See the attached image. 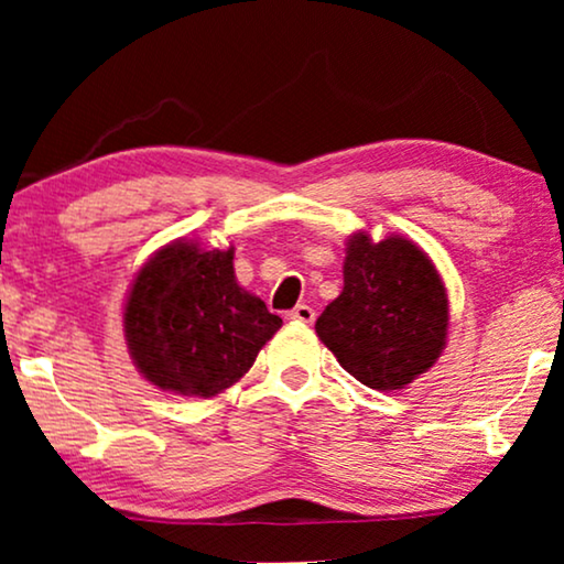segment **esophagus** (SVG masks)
<instances>
[{"label": "esophagus", "mask_w": 564, "mask_h": 564, "mask_svg": "<svg viewBox=\"0 0 564 564\" xmlns=\"http://www.w3.org/2000/svg\"><path fill=\"white\" fill-rule=\"evenodd\" d=\"M288 318L290 321H297V323H307V326H311V323L315 321V311H313L311 305H295L288 313Z\"/></svg>", "instance_id": "1"}]
</instances>
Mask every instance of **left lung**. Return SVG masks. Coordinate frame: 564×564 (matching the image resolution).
<instances>
[{
    "label": "left lung",
    "mask_w": 564,
    "mask_h": 564,
    "mask_svg": "<svg viewBox=\"0 0 564 564\" xmlns=\"http://www.w3.org/2000/svg\"><path fill=\"white\" fill-rule=\"evenodd\" d=\"M446 328L449 300L419 246L400 236L349 238L341 295L315 321V334L346 372L372 390H403L434 367Z\"/></svg>",
    "instance_id": "8db88e82"
}]
</instances>
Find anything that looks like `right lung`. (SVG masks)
I'll return each instance as SVG.
<instances>
[{
  "label": "right lung",
  "mask_w": 564,
  "mask_h": 564,
  "mask_svg": "<svg viewBox=\"0 0 564 564\" xmlns=\"http://www.w3.org/2000/svg\"><path fill=\"white\" fill-rule=\"evenodd\" d=\"M126 341L161 390L213 398L249 372L282 326L234 274V249L174 241L153 253L128 292Z\"/></svg>",
  "instance_id": "1"
}]
</instances>
